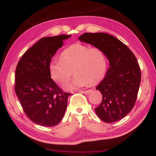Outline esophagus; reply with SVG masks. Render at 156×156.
<instances>
[{"label": "esophagus", "mask_w": 156, "mask_h": 156, "mask_svg": "<svg viewBox=\"0 0 156 156\" xmlns=\"http://www.w3.org/2000/svg\"><path fill=\"white\" fill-rule=\"evenodd\" d=\"M79 91H80V92H81V93H82V94H87L90 93L91 90V89H89V90H80Z\"/></svg>", "instance_id": "esophagus-1"}]
</instances>
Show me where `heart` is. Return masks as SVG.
<instances>
[{
	"label": "heart",
	"mask_w": 156,
	"mask_h": 156,
	"mask_svg": "<svg viewBox=\"0 0 156 156\" xmlns=\"http://www.w3.org/2000/svg\"><path fill=\"white\" fill-rule=\"evenodd\" d=\"M108 59L105 52L98 48L82 44H73L61 53L60 59L51 62V76L57 84L64 86L75 74L68 89L95 85L103 80L107 71Z\"/></svg>",
	"instance_id": "1"
}]
</instances>
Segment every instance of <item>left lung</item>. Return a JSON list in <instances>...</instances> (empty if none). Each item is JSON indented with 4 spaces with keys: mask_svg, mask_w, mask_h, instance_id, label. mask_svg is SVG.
Returning <instances> with one entry per match:
<instances>
[{
    "mask_svg": "<svg viewBox=\"0 0 156 156\" xmlns=\"http://www.w3.org/2000/svg\"><path fill=\"white\" fill-rule=\"evenodd\" d=\"M79 39L103 50L110 62L105 77L96 88L102 94L96 114L106 123L121 120L132 110L137 99L141 80L137 59L125 44L108 34L85 33Z\"/></svg>",
    "mask_w": 156,
    "mask_h": 156,
    "instance_id": "left-lung-1",
    "label": "left lung"
}]
</instances>
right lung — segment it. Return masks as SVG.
Here are the masks:
<instances>
[{
    "instance_id": "add662e5",
    "label": "right lung",
    "mask_w": 156,
    "mask_h": 156,
    "mask_svg": "<svg viewBox=\"0 0 156 156\" xmlns=\"http://www.w3.org/2000/svg\"><path fill=\"white\" fill-rule=\"evenodd\" d=\"M70 35L42 37L28 49L16 69L15 91L27 116L38 125L54 126L60 122L71 93H66L51 78L53 55Z\"/></svg>"
}]
</instances>
